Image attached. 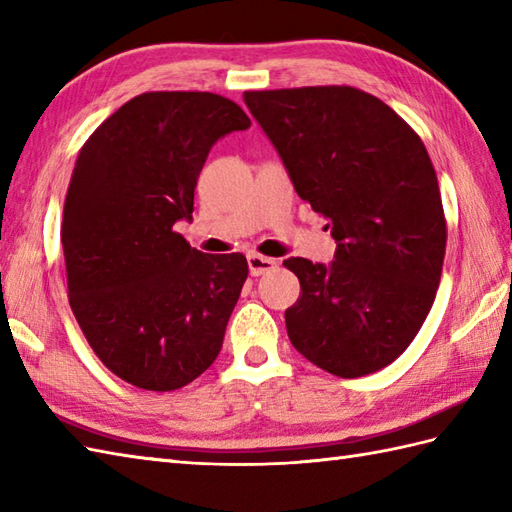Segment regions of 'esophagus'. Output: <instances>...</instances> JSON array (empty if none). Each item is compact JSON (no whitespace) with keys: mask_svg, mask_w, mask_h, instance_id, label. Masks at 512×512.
<instances>
[{"mask_svg":"<svg viewBox=\"0 0 512 512\" xmlns=\"http://www.w3.org/2000/svg\"><path fill=\"white\" fill-rule=\"evenodd\" d=\"M246 259H248V270H250V275H253V277L266 275V273H270V270L277 268L275 259L264 257V255H259V253H248Z\"/></svg>","mask_w":512,"mask_h":512,"instance_id":"esophagus-1","label":"esophagus"}]
</instances>
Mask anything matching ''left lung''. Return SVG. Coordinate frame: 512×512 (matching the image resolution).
<instances>
[{"mask_svg": "<svg viewBox=\"0 0 512 512\" xmlns=\"http://www.w3.org/2000/svg\"><path fill=\"white\" fill-rule=\"evenodd\" d=\"M244 103L336 239L330 266L284 262L301 284L288 339L334 376L374 374L416 339L440 286L447 220L427 149L350 85L244 92Z\"/></svg>", "mask_w": 512, "mask_h": 512, "instance_id": "8db88e82", "label": "left lung"}]
</instances>
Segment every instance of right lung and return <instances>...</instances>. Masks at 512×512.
<instances>
[{"instance_id":"add662e5","label":"right lung","mask_w":512,"mask_h":512,"mask_svg":"<svg viewBox=\"0 0 512 512\" xmlns=\"http://www.w3.org/2000/svg\"><path fill=\"white\" fill-rule=\"evenodd\" d=\"M248 127L220 94L145 92L79 151L61 222L68 299L94 354L129 385L180 389L222 350L246 257L200 253L173 224L191 220L211 147Z\"/></svg>"}]
</instances>
